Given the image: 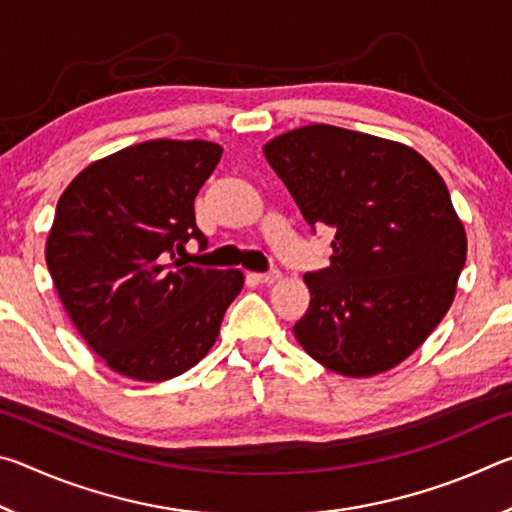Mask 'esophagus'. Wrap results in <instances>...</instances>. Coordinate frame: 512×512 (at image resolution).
Returning <instances> with one entry per match:
<instances>
[{"label": "esophagus", "mask_w": 512, "mask_h": 512, "mask_svg": "<svg viewBox=\"0 0 512 512\" xmlns=\"http://www.w3.org/2000/svg\"><path fill=\"white\" fill-rule=\"evenodd\" d=\"M250 277H253L255 282L259 284H273L280 280V271H266V273H250Z\"/></svg>", "instance_id": "1"}]
</instances>
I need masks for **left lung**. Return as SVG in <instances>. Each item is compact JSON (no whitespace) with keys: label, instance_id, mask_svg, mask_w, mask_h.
<instances>
[{"label":"left lung","instance_id":"obj_1","mask_svg":"<svg viewBox=\"0 0 512 512\" xmlns=\"http://www.w3.org/2000/svg\"><path fill=\"white\" fill-rule=\"evenodd\" d=\"M309 228H332L329 266L305 275L309 309L293 334L345 377L395 368L452 305L467 239L447 185L420 153L314 124L264 146Z\"/></svg>","mask_w":512,"mask_h":512}]
</instances>
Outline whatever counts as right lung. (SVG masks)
<instances>
[{"label":"right lung","instance_id":"obj_1","mask_svg":"<svg viewBox=\"0 0 512 512\" xmlns=\"http://www.w3.org/2000/svg\"><path fill=\"white\" fill-rule=\"evenodd\" d=\"M219 144L151 140L92 162L63 192L47 239V268L85 343L137 381L196 366L244 287L237 268L187 266L201 250L194 198L221 160Z\"/></svg>","mask_w":512,"mask_h":512}]
</instances>
